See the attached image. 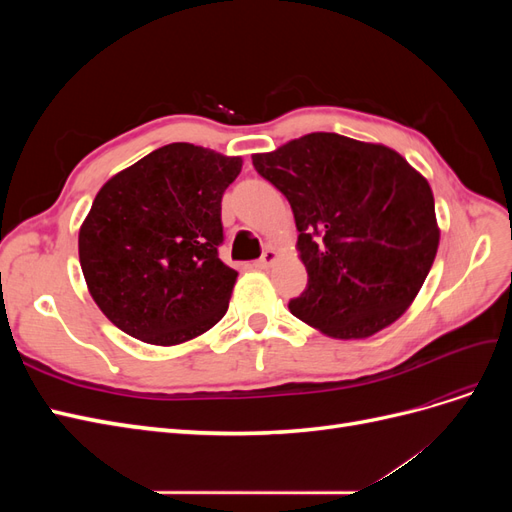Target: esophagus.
I'll return each mask as SVG.
<instances>
[{
    "mask_svg": "<svg viewBox=\"0 0 512 512\" xmlns=\"http://www.w3.org/2000/svg\"><path fill=\"white\" fill-rule=\"evenodd\" d=\"M275 260H277V252L273 250V247H267V250L262 252L260 260H256V267L258 269H269Z\"/></svg>",
    "mask_w": 512,
    "mask_h": 512,
    "instance_id": "1",
    "label": "esophagus"
}]
</instances>
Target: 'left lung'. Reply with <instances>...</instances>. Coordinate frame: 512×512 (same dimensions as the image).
I'll list each match as a JSON object with an SVG mask.
<instances>
[{
	"instance_id": "left-lung-1",
	"label": "left lung",
	"mask_w": 512,
	"mask_h": 512,
	"mask_svg": "<svg viewBox=\"0 0 512 512\" xmlns=\"http://www.w3.org/2000/svg\"><path fill=\"white\" fill-rule=\"evenodd\" d=\"M258 175L292 207L307 288L288 309L335 339L393 324L421 290L440 228L427 179L397 151L312 132L254 153Z\"/></svg>"
}]
</instances>
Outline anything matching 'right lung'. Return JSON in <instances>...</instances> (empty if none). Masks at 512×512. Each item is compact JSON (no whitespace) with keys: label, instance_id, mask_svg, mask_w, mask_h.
I'll use <instances>...</instances> for the list:
<instances>
[{"label":"right lung","instance_id":"1","mask_svg":"<svg viewBox=\"0 0 512 512\" xmlns=\"http://www.w3.org/2000/svg\"><path fill=\"white\" fill-rule=\"evenodd\" d=\"M241 158L170 143L108 179L79 232L91 299L117 329L175 346L218 324L237 271L220 260L222 196Z\"/></svg>","mask_w":512,"mask_h":512}]
</instances>
